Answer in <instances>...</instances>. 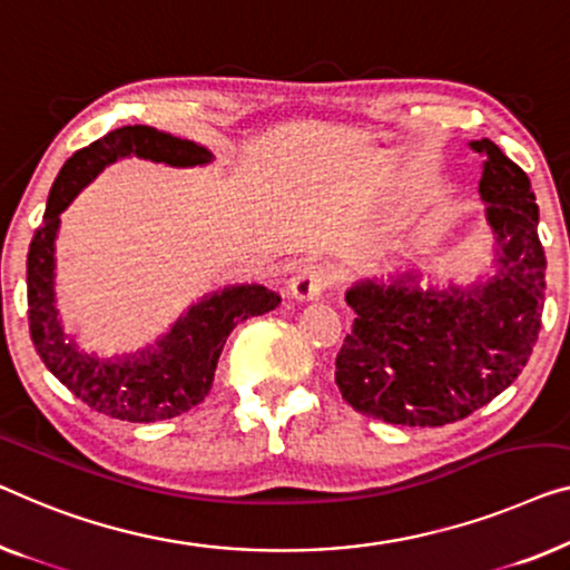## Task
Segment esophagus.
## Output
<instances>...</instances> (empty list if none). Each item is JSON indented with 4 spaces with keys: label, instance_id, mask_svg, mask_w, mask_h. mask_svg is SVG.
Here are the masks:
<instances>
[{
    "label": "esophagus",
    "instance_id": "esophagus-1",
    "mask_svg": "<svg viewBox=\"0 0 570 570\" xmlns=\"http://www.w3.org/2000/svg\"><path fill=\"white\" fill-rule=\"evenodd\" d=\"M334 285V272L324 265H308L293 277L291 291L298 301H316Z\"/></svg>",
    "mask_w": 570,
    "mask_h": 570
}]
</instances>
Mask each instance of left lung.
<instances>
[{"instance_id":"8db88e82","label":"left lung","mask_w":570,"mask_h":570,"mask_svg":"<svg viewBox=\"0 0 570 570\" xmlns=\"http://www.w3.org/2000/svg\"><path fill=\"white\" fill-rule=\"evenodd\" d=\"M470 148L483 156L478 193L497 234V275L422 291L419 275L403 272L346 291L354 324L336 354V385L354 411L387 424L460 422L517 381L538 342L548 262L530 177L489 138Z\"/></svg>"}]
</instances>
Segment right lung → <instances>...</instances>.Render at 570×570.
<instances>
[{"label":"right lung","mask_w":570,"mask_h":570,"mask_svg":"<svg viewBox=\"0 0 570 570\" xmlns=\"http://www.w3.org/2000/svg\"><path fill=\"white\" fill-rule=\"evenodd\" d=\"M122 156L161 161L169 167H203L213 154L195 141L148 126H122L79 148L63 164L48 195L43 224L28 252V321L36 352L46 367L87 403L120 422L148 424L179 416L208 395L228 334L252 316L275 311L279 295L262 285H234L205 295L154 346L115 360H97L77 350L63 334L53 293V242L77 193Z\"/></svg>","instance_id":"right-lung-1"}]
</instances>
